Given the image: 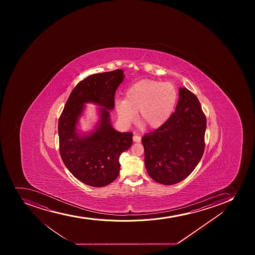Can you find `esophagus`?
<instances>
[{"label":"esophagus","instance_id":"esophagus-1","mask_svg":"<svg viewBox=\"0 0 255 255\" xmlns=\"http://www.w3.org/2000/svg\"><path fill=\"white\" fill-rule=\"evenodd\" d=\"M133 140L134 142H140L141 140V137L139 136V135H137V134H134V136H133Z\"/></svg>","mask_w":255,"mask_h":255}]
</instances>
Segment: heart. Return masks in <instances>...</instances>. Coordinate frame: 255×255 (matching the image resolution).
<instances>
[{
  "label": "heart",
  "instance_id": "obj_1",
  "mask_svg": "<svg viewBox=\"0 0 255 255\" xmlns=\"http://www.w3.org/2000/svg\"><path fill=\"white\" fill-rule=\"evenodd\" d=\"M178 100V91L170 82L142 80L127 89L124 101H117L116 109L122 123L134 121L135 112L141 123L158 128L171 116Z\"/></svg>",
  "mask_w": 255,
  "mask_h": 255
}]
</instances>
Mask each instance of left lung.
<instances>
[{"mask_svg": "<svg viewBox=\"0 0 255 255\" xmlns=\"http://www.w3.org/2000/svg\"><path fill=\"white\" fill-rule=\"evenodd\" d=\"M176 109L165 123L144 134V164L154 181L171 185L191 174L204 154L206 116L199 99L179 88Z\"/></svg>", "mask_w": 255, "mask_h": 255, "instance_id": "1", "label": "left lung"}]
</instances>
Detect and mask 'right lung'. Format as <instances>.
<instances>
[{
    "label": "right lung",
    "instance_id": "right-lung-1",
    "mask_svg": "<svg viewBox=\"0 0 255 255\" xmlns=\"http://www.w3.org/2000/svg\"><path fill=\"white\" fill-rule=\"evenodd\" d=\"M123 79V71L119 69L84 79L71 91L59 119L61 159L76 179L90 186L112 183L120 173L121 154L132 145L133 133L116 131L110 123L108 110L115 106V93ZM86 102L98 103L104 108L96 131L80 137L76 124Z\"/></svg>",
    "mask_w": 255,
    "mask_h": 255
}]
</instances>
